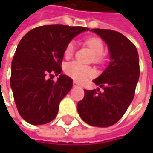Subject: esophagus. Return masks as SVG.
<instances>
[{"mask_svg": "<svg viewBox=\"0 0 153 153\" xmlns=\"http://www.w3.org/2000/svg\"><path fill=\"white\" fill-rule=\"evenodd\" d=\"M74 87H80L79 84H78L76 81H74Z\"/></svg>", "mask_w": 153, "mask_h": 153, "instance_id": "obj_1", "label": "esophagus"}]
</instances>
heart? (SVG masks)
<instances>
[{
    "instance_id": "obj_1",
    "label": "heart",
    "mask_w": 153,
    "mask_h": 153,
    "mask_svg": "<svg viewBox=\"0 0 153 153\" xmlns=\"http://www.w3.org/2000/svg\"><path fill=\"white\" fill-rule=\"evenodd\" d=\"M85 43L94 52L95 61L97 63L102 62L103 60L102 54L104 53V50H105V46H104L103 42L99 38L92 37V38L86 40ZM75 48H76L75 43L74 42H70L65 48V51H64L65 57L70 58L74 55L75 51ZM65 73L68 76L73 78L74 79H75L79 82H83L95 75V72L91 67L84 65L76 61L67 63L65 65Z\"/></svg>"
}]
</instances>
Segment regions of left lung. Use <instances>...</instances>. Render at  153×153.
Listing matches in <instances>:
<instances>
[{
	"label": "left lung",
	"instance_id": "1",
	"mask_svg": "<svg viewBox=\"0 0 153 153\" xmlns=\"http://www.w3.org/2000/svg\"><path fill=\"white\" fill-rule=\"evenodd\" d=\"M108 46L111 62L103 74L93 81L100 88L84 90L85 96L77 105L80 118L88 124L99 128L118 122L131 104L140 69L136 46L123 34L112 30L91 29Z\"/></svg>",
	"mask_w": 153,
	"mask_h": 153
}]
</instances>
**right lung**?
I'll list each match as a JSON object with an SVG mask.
<instances>
[{"instance_id":"1","label":"right lung","mask_w":153,"mask_h":153,"mask_svg":"<svg viewBox=\"0 0 153 153\" xmlns=\"http://www.w3.org/2000/svg\"><path fill=\"white\" fill-rule=\"evenodd\" d=\"M88 28L48 25L29 31L19 42L11 63L10 87L21 117L30 124L53 120L60 101L73 88V79L62 74L65 46ZM59 75L56 82L47 79Z\"/></svg>"}]
</instances>
